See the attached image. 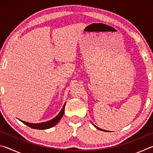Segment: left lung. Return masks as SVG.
Wrapping results in <instances>:
<instances>
[{
  "instance_id": "obj_1",
  "label": "left lung",
  "mask_w": 153,
  "mask_h": 153,
  "mask_svg": "<svg viewBox=\"0 0 153 153\" xmlns=\"http://www.w3.org/2000/svg\"><path fill=\"white\" fill-rule=\"evenodd\" d=\"M95 126V127H96V128H97L98 129H99V130H101V131H107V130H105V129H101V128H98V127H97V126Z\"/></svg>"
}]
</instances>
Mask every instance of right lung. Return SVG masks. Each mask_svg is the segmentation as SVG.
I'll use <instances>...</instances> for the list:
<instances>
[{"mask_svg":"<svg viewBox=\"0 0 153 153\" xmlns=\"http://www.w3.org/2000/svg\"><path fill=\"white\" fill-rule=\"evenodd\" d=\"M66 103H65V105H63V108L61 111V112L59 113L56 116L55 118H53V120H51L48 121H46V122H43V123H28V122H25V121H22V123H24L25 125L30 127L31 128L33 129H48L51 128L52 127H53L54 126H55L56 123H57L59 121H60L61 119L63 117V114H64V111H65V106Z\"/></svg>","mask_w":153,"mask_h":153,"instance_id":"add662e5","label":"right lung"}]
</instances>
